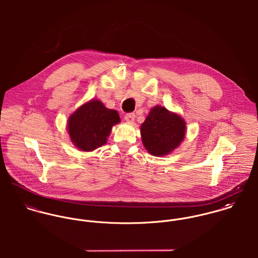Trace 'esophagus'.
Wrapping results in <instances>:
<instances>
[{"label": "esophagus", "mask_w": 258, "mask_h": 258, "mask_svg": "<svg viewBox=\"0 0 258 258\" xmlns=\"http://www.w3.org/2000/svg\"><path fill=\"white\" fill-rule=\"evenodd\" d=\"M135 117H136V115H135V113H127L126 115H125V120L127 121V122H130V123H133L134 122V120H135Z\"/></svg>", "instance_id": "34e87169"}]
</instances>
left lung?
<instances>
[{"label": "left lung", "mask_w": 258, "mask_h": 258, "mask_svg": "<svg viewBox=\"0 0 258 258\" xmlns=\"http://www.w3.org/2000/svg\"><path fill=\"white\" fill-rule=\"evenodd\" d=\"M184 120L161 106L151 109L141 126L143 144L153 156L167 155L178 147L184 139Z\"/></svg>", "instance_id": "1"}]
</instances>
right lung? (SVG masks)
Wrapping results in <instances>:
<instances>
[{
	"instance_id": "obj_1",
	"label": "right lung",
	"mask_w": 258,
	"mask_h": 258,
	"mask_svg": "<svg viewBox=\"0 0 258 258\" xmlns=\"http://www.w3.org/2000/svg\"><path fill=\"white\" fill-rule=\"evenodd\" d=\"M119 122L117 111L107 109L99 100H91L70 117L69 133L76 147L92 151L106 143L112 126Z\"/></svg>"
}]
</instances>
